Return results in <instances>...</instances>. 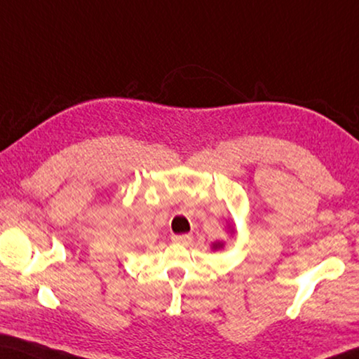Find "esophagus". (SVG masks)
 I'll return each instance as SVG.
<instances>
[{
	"mask_svg": "<svg viewBox=\"0 0 359 359\" xmlns=\"http://www.w3.org/2000/svg\"><path fill=\"white\" fill-rule=\"evenodd\" d=\"M172 242L175 244H182V245H190L193 242V236L191 234H182V236H174Z\"/></svg>",
	"mask_w": 359,
	"mask_h": 359,
	"instance_id": "esophagus-1",
	"label": "esophagus"
}]
</instances>
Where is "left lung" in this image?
I'll list each match as a JSON object with an SVG mask.
<instances>
[{
	"mask_svg": "<svg viewBox=\"0 0 359 359\" xmlns=\"http://www.w3.org/2000/svg\"><path fill=\"white\" fill-rule=\"evenodd\" d=\"M228 231H229V233L231 234H233L234 233V228L233 226H231V224L228 223ZM224 247V242L223 241H217V242H212V245H210V248H212V250H222V248Z\"/></svg>",
	"mask_w": 359,
	"mask_h": 359,
	"instance_id": "1",
	"label": "left lung"
}]
</instances>
